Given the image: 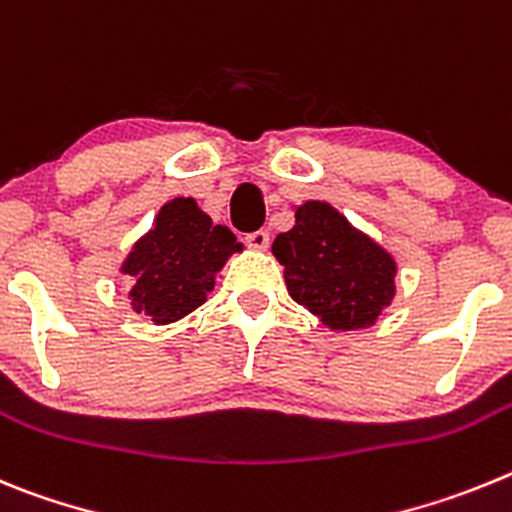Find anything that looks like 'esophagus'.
<instances>
[{
    "label": "esophagus",
    "mask_w": 512,
    "mask_h": 512,
    "mask_svg": "<svg viewBox=\"0 0 512 512\" xmlns=\"http://www.w3.org/2000/svg\"><path fill=\"white\" fill-rule=\"evenodd\" d=\"M245 242H247V247H250V250H255V252H265L267 250V245H270V237H267V232H252V234H247L245 237Z\"/></svg>",
    "instance_id": "obj_1"
}]
</instances>
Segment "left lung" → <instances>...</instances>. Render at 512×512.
Listing matches in <instances>:
<instances>
[{
	"instance_id": "8db88e82",
	"label": "left lung",
	"mask_w": 512,
	"mask_h": 512,
	"mask_svg": "<svg viewBox=\"0 0 512 512\" xmlns=\"http://www.w3.org/2000/svg\"><path fill=\"white\" fill-rule=\"evenodd\" d=\"M293 214V229L273 242L288 296L331 331L377 324L398 293L393 252L326 201L308 199L293 206Z\"/></svg>"
}]
</instances>
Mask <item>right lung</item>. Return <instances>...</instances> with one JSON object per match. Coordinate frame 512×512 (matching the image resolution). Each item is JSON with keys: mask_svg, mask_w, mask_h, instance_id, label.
I'll return each instance as SVG.
<instances>
[{"mask_svg": "<svg viewBox=\"0 0 512 512\" xmlns=\"http://www.w3.org/2000/svg\"><path fill=\"white\" fill-rule=\"evenodd\" d=\"M245 250L234 232L211 222L191 196L165 201L119 273L130 283V306L155 326L176 324L206 303L227 260Z\"/></svg>", "mask_w": 512, "mask_h": 512, "instance_id": "1", "label": "right lung"}]
</instances>
